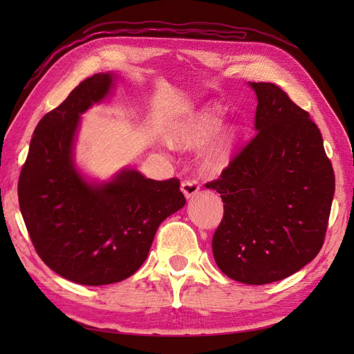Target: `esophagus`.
<instances>
[{
    "mask_svg": "<svg viewBox=\"0 0 354 354\" xmlns=\"http://www.w3.org/2000/svg\"><path fill=\"white\" fill-rule=\"evenodd\" d=\"M181 190L185 194V198L189 199L199 192V184L194 181V179H185V181H183L181 184Z\"/></svg>",
    "mask_w": 354,
    "mask_h": 354,
    "instance_id": "esophagus-1",
    "label": "esophagus"
}]
</instances>
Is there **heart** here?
<instances>
[{"instance_id":"1","label":"heart","mask_w":354,"mask_h":354,"mask_svg":"<svg viewBox=\"0 0 354 354\" xmlns=\"http://www.w3.org/2000/svg\"><path fill=\"white\" fill-rule=\"evenodd\" d=\"M221 126V117L213 111L201 112L187 124L183 131L179 141L187 147H199L213 137ZM234 138V131L231 127H225L219 132L216 140L212 142L202 156V170L205 173H217L221 171L228 162L230 149Z\"/></svg>"}]
</instances>
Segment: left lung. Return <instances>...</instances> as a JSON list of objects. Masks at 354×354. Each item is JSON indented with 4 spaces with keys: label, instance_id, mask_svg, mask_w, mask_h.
<instances>
[{
    "label": "left lung",
    "instance_id": "1",
    "mask_svg": "<svg viewBox=\"0 0 354 354\" xmlns=\"http://www.w3.org/2000/svg\"><path fill=\"white\" fill-rule=\"evenodd\" d=\"M250 85L259 100L257 133L205 187L223 201L212 242L217 266L236 281L268 284L318 255L335 173L309 112L274 84Z\"/></svg>",
    "mask_w": 354,
    "mask_h": 354
}]
</instances>
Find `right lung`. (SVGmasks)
Masks as SVG:
<instances>
[{"label": "right lung", "instance_id": "obj_1", "mask_svg": "<svg viewBox=\"0 0 354 354\" xmlns=\"http://www.w3.org/2000/svg\"><path fill=\"white\" fill-rule=\"evenodd\" d=\"M112 85V74H94L41 118L18 181L21 214L37 255L56 274L85 286L137 272L161 222L185 205L176 178L153 181L123 170L99 185L74 167L79 117Z\"/></svg>", "mask_w": 354, "mask_h": 354}]
</instances>
